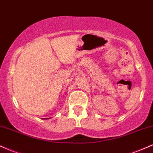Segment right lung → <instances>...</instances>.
Wrapping results in <instances>:
<instances>
[{"instance_id": "right-lung-1", "label": "right lung", "mask_w": 153, "mask_h": 153, "mask_svg": "<svg viewBox=\"0 0 153 153\" xmlns=\"http://www.w3.org/2000/svg\"><path fill=\"white\" fill-rule=\"evenodd\" d=\"M46 119H47V118H46Z\"/></svg>"}]
</instances>
